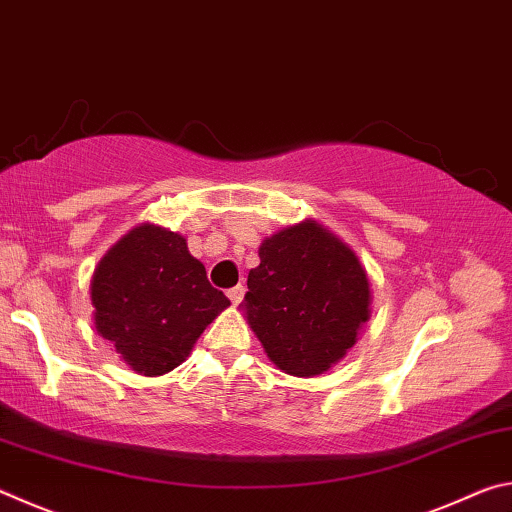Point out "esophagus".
<instances>
[{"mask_svg":"<svg viewBox=\"0 0 512 512\" xmlns=\"http://www.w3.org/2000/svg\"><path fill=\"white\" fill-rule=\"evenodd\" d=\"M244 287H241V284H237V287H232V289H228V298H230V302L232 305H239L241 300H244Z\"/></svg>","mask_w":512,"mask_h":512,"instance_id":"obj_1","label":"esophagus"}]
</instances>
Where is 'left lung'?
<instances>
[{
	"instance_id": "left-lung-1",
	"label": "left lung",
	"mask_w": 512,
	"mask_h": 512,
	"mask_svg": "<svg viewBox=\"0 0 512 512\" xmlns=\"http://www.w3.org/2000/svg\"><path fill=\"white\" fill-rule=\"evenodd\" d=\"M370 305L357 253L323 223L305 219L262 241L239 307L277 368L316 377L357 343Z\"/></svg>"
}]
</instances>
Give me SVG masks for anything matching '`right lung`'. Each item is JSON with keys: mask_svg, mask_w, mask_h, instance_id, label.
I'll use <instances>...</instances> for the list:
<instances>
[{"mask_svg": "<svg viewBox=\"0 0 512 512\" xmlns=\"http://www.w3.org/2000/svg\"><path fill=\"white\" fill-rule=\"evenodd\" d=\"M90 298L97 334L144 377L180 366L230 305L189 253L187 239L155 223L135 225L101 257Z\"/></svg>", "mask_w": 512, "mask_h": 512, "instance_id": "right-lung-1", "label": "right lung"}]
</instances>
